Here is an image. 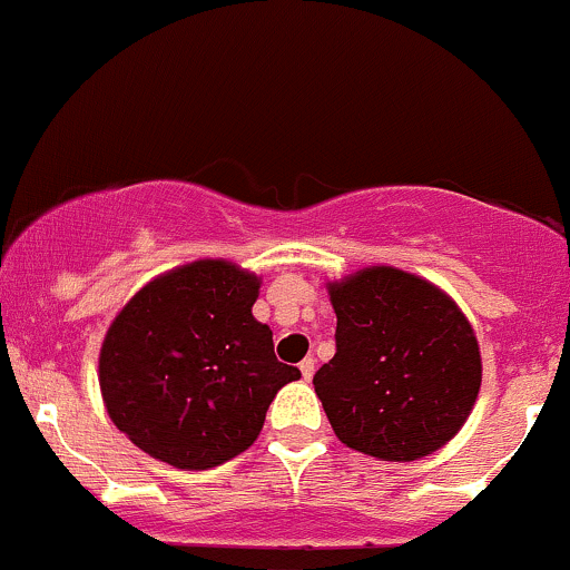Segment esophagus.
Listing matches in <instances>:
<instances>
[{
	"instance_id": "1",
	"label": "esophagus",
	"mask_w": 570,
	"mask_h": 570,
	"mask_svg": "<svg viewBox=\"0 0 570 570\" xmlns=\"http://www.w3.org/2000/svg\"><path fill=\"white\" fill-rule=\"evenodd\" d=\"M298 372H302L304 381H312V375H315V358H304L302 364H298Z\"/></svg>"
}]
</instances>
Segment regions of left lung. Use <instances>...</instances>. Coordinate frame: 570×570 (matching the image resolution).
<instances>
[{"mask_svg": "<svg viewBox=\"0 0 570 570\" xmlns=\"http://www.w3.org/2000/svg\"><path fill=\"white\" fill-rule=\"evenodd\" d=\"M326 287L336 353L312 383L336 438L383 462L443 449L481 389L479 340L459 304L394 266L358 268Z\"/></svg>", "mask_w": 570, "mask_h": 570, "instance_id": "1", "label": "left lung"}]
</instances>
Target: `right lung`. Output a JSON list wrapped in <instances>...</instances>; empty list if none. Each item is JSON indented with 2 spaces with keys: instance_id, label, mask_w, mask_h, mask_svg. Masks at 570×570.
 <instances>
[{
  "instance_id": "1",
  "label": "right lung",
  "mask_w": 570,
  "mask_h": 570,
  "mask_svg": "<svg viewBox=\"0 0 570 570\" xmlns=\"http://www.w3.org/2000/svg\"><path fill=\"white\" fill-rule=\"evenodd\" d=\"M261 277L223 258L146 283L100 347L102 402L116 430L179 470H209L258 440L266 410L302 372L274 356L255 321Z\"/></svg>"
}]
</instances>
